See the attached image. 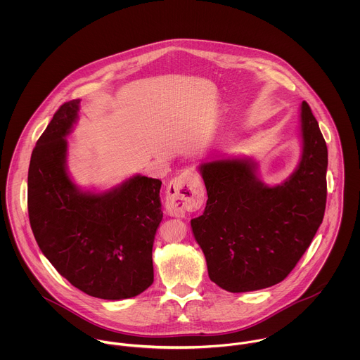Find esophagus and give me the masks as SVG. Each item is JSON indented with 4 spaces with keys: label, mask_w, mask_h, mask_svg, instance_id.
<instances>
[{
    "label": "esophagus",
    "mask_w": 360,
    "mask_h": 360,
    "mask_svg": "<svg viewBox=\"0 0 360 360\" xmlns=\"http://www.w3.org/2000/svg\"><path fill=\"white\" fill-rule=\"evenodd\" d=\"M204 186L198 173L187 169L176 176L167 186L166 210L181 217L187 212L200 209L204 202Z\"/></svg>",
    "instance_id": "obj_1"
}]
</instances>
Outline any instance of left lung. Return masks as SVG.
<instances>
[{
    "instance_id": "8db88e82",
    "label": "left lung",
    "mask_w": 360,
    "mask_h": 360,
    "mask_svg": "<svg viewBox=\"0 0 360 360\" xmlns=\"http://www.w3.org/2000/svg\"><path fill=\"white\" fill-rule=\"evenodd\" d=\"M301 131V162L280 186H264L250 159L200 165L207 201L191 227L209 278L229 292L257 291L283 281L323 221L327 146L305 101Z\"/></svg>"
}]
</instances>
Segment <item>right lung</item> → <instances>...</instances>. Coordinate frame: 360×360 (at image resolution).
Masks as SVG:
<instances>
[{
	"label": "right lung",
	"mask_w": 360,
	"mask_h": 360,
	"mask_svg": "<svg viewBox=\"0 0 360 360\" xmlns=\"http://www.w3.org/2000/svg\"><path fill=\"white\" fill-rule=\"evenodd\" d=\"M79 103L59 106L33 150L30 226L41 252L72 285L101 300L133 298L154 283L162 181L137 174L103 194L80 191L66 172L63 139L77 119Z\"/></svg>",
	"instance_id": "obj_1"
}]
</instances>
